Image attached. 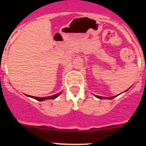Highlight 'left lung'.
<instances>
[{
	"label": "left lung",
	"instance_id": "obj_1",
	"mask_svg": "<svg viewBox=\"0 0 146 146\" xmlns=\"http://www.w3.org/2000/svg\"><path fill=\"white\" fill-rule=\"evenodd\" d=\"M95 96H96L97 98H99V99H114V98L116 97L117 96H113V97H109V98H106V97H103V96H96V95H95Z\"/></svg>",
	"mask_w": 146,
	"mask_h": 146
}]
</instances>
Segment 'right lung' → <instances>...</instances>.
Masks as SVG:
<instances>
[{
	"label": "right lung",
	"mask_w": 146,
	"mask_h": 146,
	"mask_svg": "<svg viewBox=\"0 0 146 146\" xmlns=\"http://www.w3.org/2000/svg\"><path fill=\"white\" fill-rule=\"evenodd\" d=\"M61 94V92L58 93L57 94H55L53 96H47V97H36V96H29V95H26V96H30V97L33 98V99H36L38 101H44V100H46V99H55L58 97V96Z\"/></svg>",
	"instance_id": "obj_1"
}]
</instances>
